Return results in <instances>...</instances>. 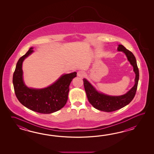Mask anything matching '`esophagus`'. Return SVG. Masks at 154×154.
Segmentation results:
<instances>
[{
  "label": "esophagus",
  "instance_id": "1",
  "mask_svg": "<svg viewBox=\"0 0 154 154\" xmlns=\"http://www.w3.org/2000/svg\"><path fill=\"white\" fill-rule=\"evenodd\" d=\"M77 75L79 77H80V78H82V77H83L85 75V73L84 72H82V71H79L77 72Z\"/></svg>",
  "mask_w": 154,
  "mask_h": 154
}]
</instances>
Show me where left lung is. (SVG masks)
Instances as JSON below:
<instances>
[{
	"label": "left lung",
	"instance_id": "left-lung-1",
	"mask_svg": "<svg viewBox=\"0 0 154 154\" xmlns=\"http://www.w3.org/2000/svg\"><path fill=\"white\" fill-rule=\"evenodd\" d=\"M117 50L125 53L135 74L134 86L125 95L113 96L100 93L85 79H83L85 92L88 101L94 108L102 111L111 112L124 107L131 102L136 94L139 78V72L137 60L134 54L122 45H118Z\"/></svg>",
	"mask_w": 154,
	"mask_h": 154
}]
</instances>
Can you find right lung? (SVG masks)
Returning <instances> with one entry per match:
<instances>
[{
  "mask_svg": "<svg viewBox=\"0 0 154 154\" xmlns=\"http://www.w3.org/2000/svg\"><path fill=\"white\" fill-rule=\"evenodd\" d=\"M33 52V47H31L17 63L13 78L16 96L22 105L33 111L43 114L58 111L67 102L69 85L72 79L76 76V72L63 75L52 85L46 88H29L23 81L22 65L24 59Z\"/></svg>",
  "mask_w": 154,
  "mask_h": 154,
  "instance_id": "1",
  "label": "right lung"
}]
</instances>
